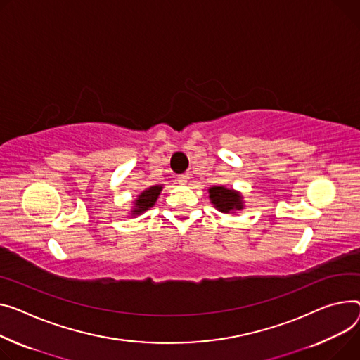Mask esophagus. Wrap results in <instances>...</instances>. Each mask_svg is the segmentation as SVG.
Instances as JSON below:
<instances>
[{"label":"esophagus","mask_w":360,"mask_h":360,"mask_svg":"<svg viewBox=\"0 0 360 360\" xmlns=\"http://www.w3.org/2000/svg\"><path fill=\"white\" fill-rule=\"evenodd\" d=\"M186 179H188V176H186V175H179L176 181H178V184H179V185H185V184H186Z\"/></svg>","instance_id":"34e87169"}]
</instances>
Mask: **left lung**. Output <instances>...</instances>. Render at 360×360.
<instances>
[{"label":"left lung","instance_id":"obj_1","mask_svg":"<svg viewBox=\"0 0 360 360\" xmlns=\"http://www.w3.org/2000/svg\"><path fill=\"white\" fill-rule=\"evenodd\" d=\"M208 198L215 210L224 214H236L237 211H242L245 208V200L242 193L224 185L210 186Z\"/></svg>","mask_w":360,"mask_h":360}]
</instances>
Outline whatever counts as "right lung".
Masks as SVG:
<instances>
[{
	"label": "right lung",
	"instance_id": "right-lung-1",
	"mask_svg": "<svg viewBox=\"0 0 360 360\" xmlns=\"http://www.w3.org/2000/svg\"><path fill=\"white\" fill-rule=\"evenodd\" d=\"M162 189H163V185H153V186L143 189L131 204V210L129 212L131 217H137V215L152 208L156 204V201L162 193Z\"/></svg>",
	"mask_w": 360,
	"mask_h": 360
}]
</instances>
